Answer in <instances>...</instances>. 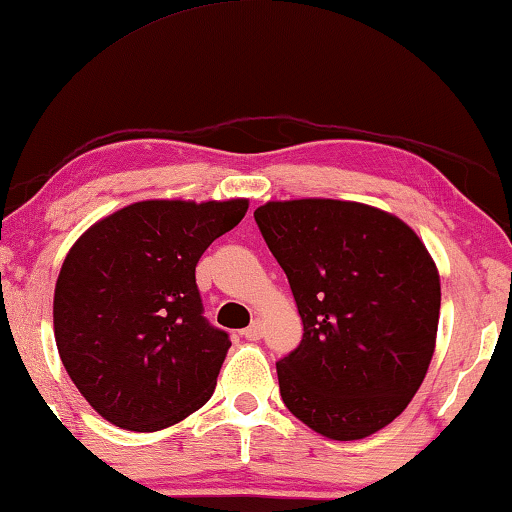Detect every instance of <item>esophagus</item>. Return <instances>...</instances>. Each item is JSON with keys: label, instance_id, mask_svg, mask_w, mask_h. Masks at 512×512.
<instances>
[{"label": "esophagus", "instance_id": "1", "mask_svg": "<svg viewBox=\"0 0 512 512\" xmlns=\"http://www.w3.org/2000/svg\"><path fill=\"white\" fill-rule=\"evenodd\" d=\"M243 338L246 340H262V335H264V326H262V322H253L248 326V329H243Z\"/></svg>", "mask_w": 512, "mask_h": 512}]
</instances>
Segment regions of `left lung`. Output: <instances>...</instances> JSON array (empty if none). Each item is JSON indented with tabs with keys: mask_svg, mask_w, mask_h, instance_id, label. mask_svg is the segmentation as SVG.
Masks as SVG:
<instances>
[{
	"mask_svg": "<svg viewBox=\"0 0 512 512\" xmlns=\"http://www.w3.org/2000/svg\"><path fill=\"white\" fill-rule=\"evenodd\" d=\"M255 223L303 322L301 345L276 363L282 402L322 437H370L407 409L430 368L434 259L407 223L361 202H266Z\"/></svg>",
	"mask_w": 512,
	"mask_h": 512,
	"instance_id": "8db88e82",
	"label": "left lung"
}]
</instances>
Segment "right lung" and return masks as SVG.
Masks as SVG:
<instances>
[{"label": "right lung", "instance_id": "right-lung-1", "mask_svg": "<svg viewBox=\"0 0 512 512\" xmlns=\"http://www.w3.org/2000/svg\"><path fill=\"white\" fill-rule=\"evenodd\" d=\"M248 200L135 202L98 220L61 264V363L112 425L156 432L209 402L230 335L202 315L195 266Z\"/></svg>", "mask_w": 512, "mask_h": 512}]
</instances>
